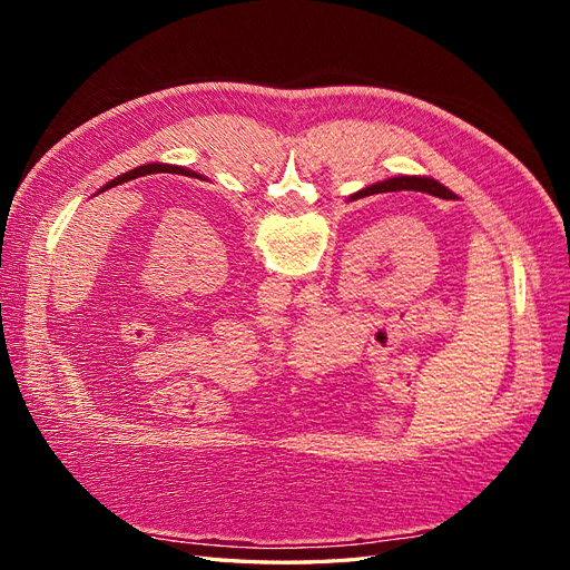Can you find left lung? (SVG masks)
I'll use <instances>...</instances> for the list:
<instances>
[{
	"mask_svg": "<svg viewBox=\"0 0 570 570\" xmlns=\"http://www.w3.org/2000/svg\"><path fill=\"white\" fill-rule=\"evenodd\" d=\"M149 174H178V176H187V178H199V180H204L199 174H195V170L183 168V166H170V164H142V166H137V168L128 170V174H124V176H118V178L109 180L105 187L99 189V193H107L109 187L124 185V183H128V180L142 178V176H149ZM99 193H97V195H99Z\"/></svg>",
	"mask_w": 570,
	"mask_h": 570,
	"instance_id": "8db88e82",
	"label": "left lung"
}]
</instances>
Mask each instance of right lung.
Segmentation results:
<instances>
[{
    "instance_id": "right-lung-1",
    "label": "right lung",
    "mask_w": 570,
    "mask_h": 570,
    "mask_svg": "<svg viewBox=\"0 0 570 570\" xmlns=\"http://www.w3.org/2000/svg\"><path fill=\"white\" fill-rule=\"evenodd\" d=\"M402 189H413V193H425V195H433L440 199H459L450 187H444L442 183H438L435 178H428V176H394L381 183H373L364 189H358L354 193L347 202H356V199H364L371 195H381V193H402Z\"/></svg>"
}]
</instances>
